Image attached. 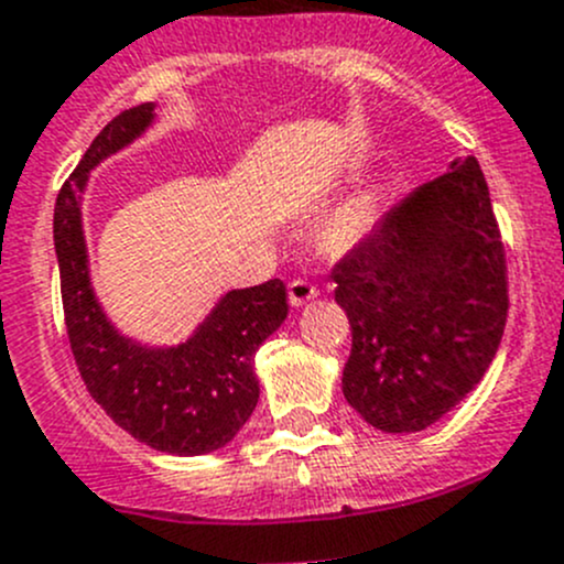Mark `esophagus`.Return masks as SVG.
<instances>
[{
  "label": "esophagus",
  "mask_w": 564,
  "mask_h": 564,
  "mask_svg": "<svg viewBox=\"0 0 564 564\" xmlns=\"http://www.w3.org/2000/svg\"><path fill=\"white\" fill-rule=\"evenodd\" d=\"M316 294H319V292H316V286H311L308 281H300V278H297V281L289 283V303H292L294 308H303V305L311 303Z\"/></svg>",
  "instance_id": "obj_1"
}]
</instances>
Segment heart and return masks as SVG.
I'll return each mask as SVG.
<instances>
[{
    "label": "heart",
    "instance_id": "1",
    "mask_svg": "<svg viewBox=\"0 0 564 564\" xmlns=\"http://www.w3.org/2000/svg\"><path fill=\"white\" fill-rule=\"evenodd\" d=\"M377 200L371 193H352L338 200L319 223V242L330 256H347L371 234Z\"/></svg>",
    "mask_w": 564,
    "mask_h": 564
}]
</instances>
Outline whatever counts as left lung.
<instances>
[{"label": "left lung", "mask_w": 564, "mask_h": 564, "mask_svg": "<svg viewBox=\"0 0 564 564\" xmlns=\"http://www.w3.org/2000/svg\"><path fill=\"white\" fill-rule=\"evenodd\" d=\"M333 281L352 327L341 391L364 421L419 433L457 408L507 322L505 248L477 160H455L386 212Z\"/></svg>", "instance_id": "obj_1"}]
</instances>
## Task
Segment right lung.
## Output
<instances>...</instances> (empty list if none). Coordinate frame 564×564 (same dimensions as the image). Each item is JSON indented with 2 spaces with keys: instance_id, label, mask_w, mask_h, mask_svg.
<instances>
[{
  "instance_id": "add662e5",
  "label": "right lung",
  "mask_w": 564,
  "mask_h": 564,
  "mask_svg": "<svg viewBox=\"0 0 564 564\" xmlns=\"http://www.w3.org/2000/svg\"><path fill=\"white\" fill-rule=\"evenodd\" d=\"M156 104L109 120L63 184L54 204L65 327L90 397L131 438L156 452L198 457L237 438L259 402L256 349L289 314L283 281L231 289L178 344L126 336L98 303L87 259L82 198L90 173L154 126Z\"/></svg>"
}]
</instances>
